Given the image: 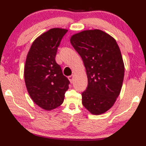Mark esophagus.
Instances as JSON below:
<instances>
[{
  "label": "esophagus",
  "mask_w": 146,
  "mask_h": 146,
  "mask_svg": "<svg viewBox=\"0 0 146 146\" xmlns=\"http://www.w3.org/2000/svg\"><path fill=\"white\" fill-rule=\"evenodd\" d=\"M68 79H69V80L70 81V82L72 83L74 81V76L73 75L70 76H68Z\"/></svg>",
  "instance_id": "34e87169"
}]
</instances>
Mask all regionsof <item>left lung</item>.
I'll return each instance as SVG.
<instances>
[{"instance_id": "left-lung-1", "label": "left lung", "mask_w": 146, "mask_h": 146, "mask_svg": "<svg viewBox=\"0 0 146 146\" xmlns=\"http://www.w3.org/2000/svg\"><path fill=\"white\" fill-rule=\"evenodd\" d=\"M70 42L86 70L82 104L92 114L104 113L113 105L122 86L124 65L118 45L111 36L97 29L76 34Z\"/></svg>"}]
</instances>
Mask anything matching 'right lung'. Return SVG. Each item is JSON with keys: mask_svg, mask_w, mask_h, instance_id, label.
I'll return each instance as SVG.
<instances>
[{"mask_svg": "<svg viewBox=\"0 0 146 146\" xmlns=\"http://www.w3.org/2000/svg\"><path fill=\"white\" fill-rule=\"evenodd\" d=\"M68 32L52 29L34 41L28 53L25 80L30 96L38 106L51 110L63 103L70 81L56 62L58 48Z\"/></svg>", "mask_w": 146, "mask_h": 146, "instance_id": "obj_1", "label": "right lung"}]
</instances>
